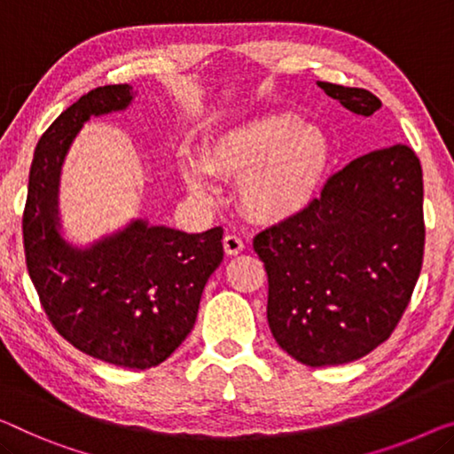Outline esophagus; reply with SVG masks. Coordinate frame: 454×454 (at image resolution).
<instances>
[{"instance_id": "obj_1", "label": "esophagus", "mask_w": 454, "mask_h": 454, "mask_svg": "<svg viewBox=\"0 0 454 454\" xmlns=\"http://www.w3.org/2000/svg\"><path fill=\"white\" fill-rule=\"evenodd\" d=\"M242 250H245V242H242V239H239L236 234H226L224 236V253L228 256L240 254Z\"/></svg>"}]
</instances>
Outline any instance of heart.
<instances>
[{
	"instance_id": "b5f03b06",
	"label": "heart",
	"mask_w": 454,
	"mask_h": 454,
	"mask_svg": "<svg viewBox=\"0 0 454 454\" xmlns=\"http://www.w3.org/2000/svg\"><path fill=\"white\" fill-rule=\"evenodd\" d=\"M330 145L320 128L294 114H267L230 126L214 137L201 157L181 159L189 192H214L209 175L240 177L239 201L256 222L279 224L312 204L326 177Z\"/></svg>"
}]
</instances>
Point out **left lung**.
<instances>
[{"mask_svg":"<svg viewBox=\"0 0 454 454\" xmlns=\"http://www.w3.org/2000/svg\"><path fill=\"white\" fill-rule=\"evenodd\" d=\"M356 116L381 101L317 81ZM424 185L405 145L373 151L328 179L295 218L256 234L269 277L267 320L279 347L309 367L356 361L387 340L408 308L424 256Z\"/></svg>","mask_w":454,"mask_h":454,"instance_id":"1","label":"left lung"}]
</instances>
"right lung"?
Instances as JSON below:
<instances>
[{
    "mask_svg": "<svg viewBox=\"0 0 454 454\" xmlns=\"http://www.w3.org/2000/svg\"><path fill=\"white\" fill-rule=\"evenodd\" d=\"M130 85L98 87L52 121L34 151L22 230L26 267L59 334L128 369L157 367L192 333L209 275L224 259L215 226L187 234L137 218L87 247L63 236L60 168L90 118L124 112Z\"/></svg>",
    "mask_w": 454,
    "mask_h": 454,
    "instance_id": "add662e5",
    "label": "right lung"
}]
</instances>
